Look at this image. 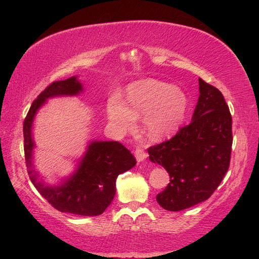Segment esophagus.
I'll return each mask as SVG.
<instances>
[{
    "mask_svg": "<svg viewBox=\"0 0 259 259\" xmlns=\"http://www.w3.org/2000/svg\"><path fill=\"white\" fill-rule=\"evenodd\" d=\"M135 156H136L137 160L142 161V160H145L148 155H147V152L144 149H142L141 147H137L136 150H135Z\"/></svg>",
    "mask_w": 259,
    "mask_h": 259,
    "instance_id": "obj_1",
    "label": "esophagus"
}]
</instances>
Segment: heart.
Returning a JSON list of instances; mask_svg holds the SVG:
<instances>
[{
  "label": "heart",
  "instance_id": "obj_1",
  "mask_svg": "<svg viewBox=\"0 0 259 259\" xmlns=\"http://www.w3.org/2000/svg\"><path fill=\"white\" fill-rule=\"evenodd\" d=\"M187 97L178 87L147 79L131 84L128 104L114 96L109 99L107 115L114 134L123 135L133 129L137 117L145 114L144 129L151 139L172 135L185 119Z\"/></svg>",
  "mask_w": 259,
  "mask_h": 259
}]
</instances>
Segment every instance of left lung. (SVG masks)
Instances as JSON below:
<instances>
[{
  "mask_svg": "<svg viewBox=\"0 0 259 259\" xmlns=\"http://www.w3.org/2000/svg\"><path fill=\"white\" fill-rule=\"evenodd\" d=\"M191 122L171 139L148 148L149 159L167 170L170 183L157 195L163 209L179 211L207 200L228 171L232 114L223 93L199 78Z\"/></svg>",
  "mask_w": 259,
  "mask_h": 259,
  "instance_id": "8db88e82",
  "label": "left lung"
}]
</instances>
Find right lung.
<instances>
[{
	"instance_id": "add662e5",
	"label": "right lung",
	"mask_w": 259,
	"mask_h": 259,
	"mask_svg": "<svg viewBox=\"0 0 259 259\" xmlns=\"http://www.w3.org/2000/svg\"><path fill=\"white\" fill-rule=\"evenodd\" d=\"M81 82L76 76L54 81L33 101L23 123L24 155L27 174L37 191L49 203L62 212L80 216H98L111 203L115 195L118 176L135 167V157L118 141H92L75 172L59 186H47L37 179L33 169L32 123L37 110L47 99L59 96H76L82 92Z\"/></svg>"
}]
</instances>
